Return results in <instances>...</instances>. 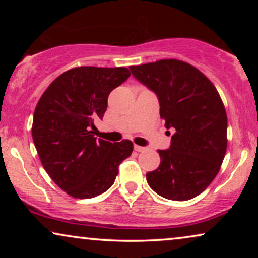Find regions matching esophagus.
Segmentation results:
<instances>
[{
  "label": "esophagus",
  "mask_w": 258,
  "mask_h": 258,
  "mask_svg": "<svg viewBox=\"0 0 258 258\" xmlns=\"http://www.w3.org/2000/svg\"><path fill=\"white\" fill-rule=\"evenodd\" d=\"M134 149H135L136 151H139V153H141V151L146 150V148H144V147H140V146H134Z\"/></svg>",
  "instance_id": "1"
}]
</instances>
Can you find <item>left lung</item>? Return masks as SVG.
<instances>
[{"label":"left lung","instance_id":"1","mask_svg":"<svg viewBox=\"0 0 258 258\" xmlns=\"http://www.w3.org/2000/svg\"><path fill=\"white\" fill-rule=\"evenodd\" d=\"M129 69L156 94L164 126L174 132L170 147L158 150V168L147 172L148 184L164 199L191 200L216 177L227 151L228 119L220 94L199 69L178 59Z\"/></svg>","mask_w":258,"mask_h":258}]
</instances>
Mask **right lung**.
<instances>
[{"label":"right lung","instance_id":"add662e5","mask_svg":"<svg viewBox=\"0 0 258 258\" xmlns=\"http://www.w3.org/2000/svg\"><path fill=\"white\" fill-rule=\"evenodd\" d=\"M129 70L80 67L59 75L38 101L33 140L52 181L75 199L98 196L114 184L118 165L133 153L128 140L111 143L95 137L108 96L126 81Z\"/></svg>","mask_w":258,"mask_h":258}]
</instances>
